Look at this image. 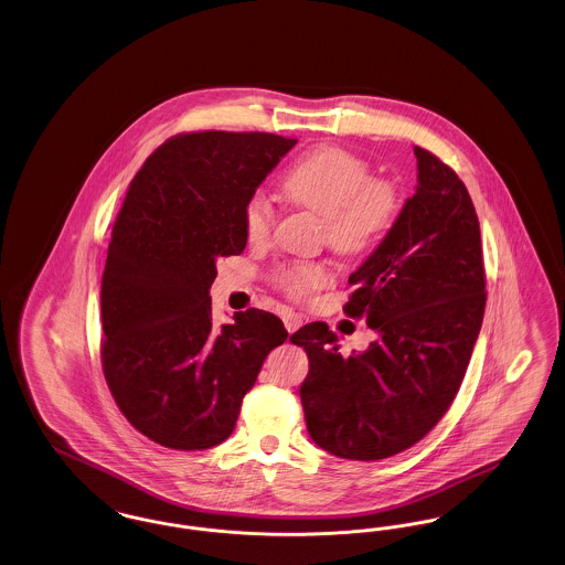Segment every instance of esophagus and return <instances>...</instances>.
Masks as SVG:
<instances>
[{"label": "esophagus", "instance_id": "obj_1", "mask_svg": "<svg viewBox=\"0 0 565 565\" xmlns=\"http://www.w3.org/2000/svg\"><path fill=\"white\" fill-rule=\"evenodd\" d=\"M284 326H286V330L292 334V332H296V330L302 326V316L295 313V311H286V313H284Z\"/></svg>", "mask_w": 565, "mask_h": 565}]
</instances>
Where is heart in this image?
Wrapping results in <instances>:
<instances>
[{"instance_id":"heart-1","label":"heart","mask_w":565,"mask_h":565,"mask_svg":"<svg viewBox=\"0 0 565 565\" xmlns=\"http://www.w3.org/2000/svg\"><path fill=\"white\" fill-rule=\"evenodd\" d=\"M281 190L288 201L322 220L323 237L341 254H360L394 226L401 214V194L392 184L373 180L371 167L341 148H322L296 162ZM275 224L269 196L249 194L243 207V228L249 243H265ZM330 281L322 263H290L275 273V284L286 295L302 298Z\"/></svg>"}]
</instances>
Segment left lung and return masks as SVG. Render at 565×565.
<instances>
[{
    "mask_svg": "<svg viewBox=\"0 0 565 565\" xmlns=\"http://www.w3.org/2000/svg\"><path fill=\"white\" fill-rule=\"evenodd\" d=\"M417 189L375 252L350 275L345 305L376 339L343 358L322 322L290 337L305 348L307 430L323 451L383 459L419 443L454 403L484 313L481 228L456 171L415 146Z\"/></svg>",
    "mask_w": 565,
    "mask_h": 565,
    "instance_id": "1",
    "label": "left lung"
}]
</instances>
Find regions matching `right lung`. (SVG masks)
<instances>
[{"label": "right lung", "mask_w": 565, "mask_h": 565, "mask_svg": "<svg viewBox=\"0 0 565 565\" xmlns=\"http://www.w3.org/2000/svg\"><path fill=\"white\" fill-rule=\"evenodd\" d=\"M273 134L178 135L148 157L111 228L102 279V364L135 430L162 447L226 440L281 320L247 309L214 326L215 260L245 249L243 207L292 148Z\"/></svg>", "instance_id": "right-lung-1"}]
</instances>
